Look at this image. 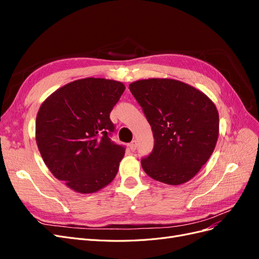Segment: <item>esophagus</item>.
I'll return each instance as SVG.
<instances>
[{
	"label": "esophagus",
	"mask_w": 259,
	"mask_h": 259,
	"mask_svg": "<svg viewBox=\"0 0 259 259\" xmlns=\"http://www.w3.org/2000/svg\"><path fill=\"white\" fill-rule=\"evenodd\" d=\"M128 147H130L132 151H135L137 149V142H136V140H133V142L128 145Z\"/></svg>",
	"instance_id": "obj_1"
}]
</instances>
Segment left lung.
I'll use <instances>...</instances> for the list:
<instances>
[{
  "mask_svg": "<svg viewBox=\"0 0 259 259\" xmlns=\"http://www.w3.org/2000/svg\"><path fill=\"white\" fill-rule=\"evenodd\" d=\"M130 91L153 133V150L142 159L146 174L171 186L187 183L215 149L219 116L214 103L193 86L170 79L139 80Z\"/></svg>",
  "mask_w": 259,
  "mask_h": 259,
  "instance_id": "left-lung-1",
  "label": "left lung"
}]
</instances>
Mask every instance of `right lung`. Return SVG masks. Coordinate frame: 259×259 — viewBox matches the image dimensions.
<instances>
[{
  "label": "right lung",
  "instance_id": "1",
  "mask_svg": "<svg viewBox=\"0 0 259 259\" xmlns=\"http://www.w3.org/2000/svg\"><path fill=\"white\" fill-rule=\"evenodd\" d=\"M124 90L121 82L86 77L58 89L38 109L37 148L52 174L70 189L94 193L114 179L125 148L110 139V112Z\"/></svg>",
  "mask_w": 259,
  "mask_h": 259
}]
</instances>
